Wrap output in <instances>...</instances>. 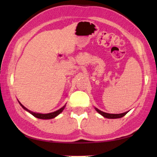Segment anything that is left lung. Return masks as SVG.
I'll return each instance as SVG.
<instances>
[{"mask_svg": "<svg viewBox=\"0 0 157 157\" xmlns=\"http://www.w3.org/2000/svg\"><path fill=\"white\" fill-rule=\"evenodd\" d=\"M95 110L98 112L99 114H100L101 115H102L105 118H108V119H117V118H121L125 115V114H127L128 112H124V113H121V114H109V113H106V112H104L101 110L98 109V108H95Z\"/></svg>", "mask_w": 157, "mask_h": 157, "instance_id": "left-lung-1", "label": "left lung"}]
</instances>
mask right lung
<instances>
[{"label":"right lung","mask_w":157,"mask_h":157,"mask_svg":"<svg viewBox=\"0 0 157 157\" xmlns=\"http://www.w3.org/2000/svg\"><path fill=\"white\" fill-rule=\"evenodd\" d=\"M18 102L20 105H21V107L23 108L24 109L26 110V111L29 112V113H30L31 114H33L34 117H35L38 118V119H42V120H50V119H52V118H55L56 117H57L58 114H59L61 113L63 111V109H65V105L63 106V107H61L60 109L57 110V111L56 112H51V113H48V114H41V113H36V112H33L32 111H30V110L28 109L27 108L24 107V106L22 105V104L20 102V101H18Z\"/></svg>","instance_id":"right-lung-1"}]
</instances>
